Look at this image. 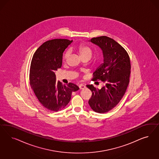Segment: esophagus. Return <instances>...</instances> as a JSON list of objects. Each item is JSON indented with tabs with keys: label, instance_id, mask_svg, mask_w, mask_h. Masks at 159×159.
Segmentation results:
<instances>
[{
	"label": "esophagus",
	"instance_id": "34e87169",
	"mask_svg": "<svg viewBox=\"0 0 159 159\" xmlns=\"http://www.w3.org/2000/svg\"><path fill=\"white\" fill-rule=\"evenodd\" d=\"M79 88H80V89H85L86 87L85 86V85H82V84H81V85H79Z\"/></svg>",
	"mask_w": 159,
	"mask_h": 159
}]
</instances>
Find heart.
<instances>
[{"label":"heart","instance_id":"obj_1","mask_svg":"<svg viewBox=\"0 0 159 159\" xmlns=\"http://www.w3.org/2000/svg\"><path fill=\"white\" fill-rule=\"evenodd\" d=\"M77 50L79 52L81 56L82 57V58H89L92 57V50L88 46L84 44H80L77 47ZM70 50H67L66 52L62 56V60L64 61H67L68 58L70 56Z\"/></svg>","mask_w":159,"mask_h":159}]
</instances>
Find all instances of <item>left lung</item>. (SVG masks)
<instances>
[{
    "instance_id": "1",
    "label": "left lung",
    "mask_w": 159,
    "mask_h": 159,
    "mask_svg": "<svg viewBox=\"0 0 159 159\" xmlns=\"http://www.w3.org/2000/svg\"><path fill=\"white\" fill-rule=\"evenodd\" d=\"M90 41L101 48L103 56V63L93 73L92 80L101 81L105 85L101 89L87 85L92 92L88 103L96 112H108L118 105L126 92L131 69L130 58L123 47L107 36L93 37Z\"/></svg>"
}]
</instances>
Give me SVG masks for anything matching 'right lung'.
<instances>
[{
  "instance_id": "1",
  "label": "right lung",
  "mask_w": 159,
  "mask_h": 159,
  "mask_svg": "<svg viewBox=\"0 0 159 159\" xmlns=\"http://www.w3.org/2000/svg\"><path fill=\"white\" fill-rule=\"evenodd\" d=\"M71 41L54 39L44 43L34 52L31 62L30 84L36 97L47 109L57 112L70 101L72 92L80 88L70 82H56L55 72L62 66V54Z\"/></svg>"
}]
</instances>
